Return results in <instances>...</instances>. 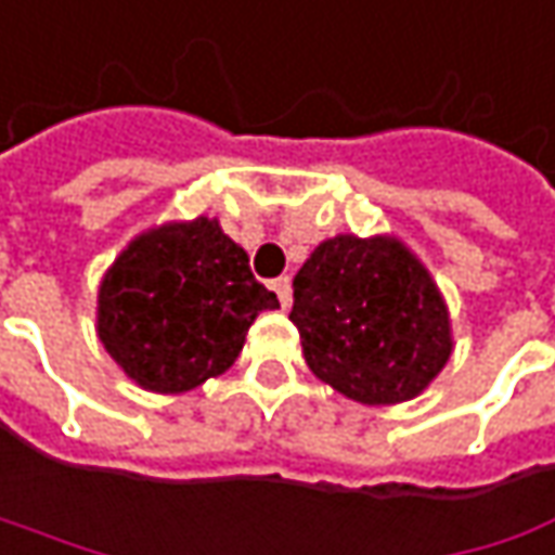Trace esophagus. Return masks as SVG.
I'll use <instances>...</instances> for the list:
<instances>
[{"label":"esophagus","mask_w":555,"mask_h":555,"mask_svg":"<svg viewBox=\"0 0 555 555\" xmlns=\"http://www.w3.org/2000/svg\"><path fill=\"white\" fill-rule=\"evenodd\" d=\"M273 292H276L279 304H282V307H288V304H292V279L288 276L273 279Z\"/></svg>","instance_id":"1"}]
</instances>
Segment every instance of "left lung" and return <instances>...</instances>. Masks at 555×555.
I'll use <instances>...</instances> for the list:
<instances>
[{
    "instance_id": "8db88e82",
    "label": "left lung",
    "mask_w": 555,
    "mask_h": 555,
    "mask_svg": "<svg viewBox=\"0 0 555 555\" xmlns=\"http://www.w3.org/2000/svg\"><path fill=\"white\" fill-rule=\"evenodd\" d=\"M288 320L310 373L366 406L420 398L453 353L438 282L388 232L320 242L295 276Z\"/></svg>"
}]
</instances>
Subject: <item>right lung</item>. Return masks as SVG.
<instances>
[{
	"label": "right lung",
	"mask_w": 555,
	"mask_h": 555,
	"mask_svg": "<svg viewBox=\"0 0 555 555\" xmlns=\"http://www.w3.org/2000/svg\"><path fill=\"white\" fill-rule=\"evenodd\" d=\"M279 298L217 217L167 220L130 238L99 282L95 332L139 388L182 395L230 370Z\"/></svg>",
	"instance_id": "1"
}]
</instances>
